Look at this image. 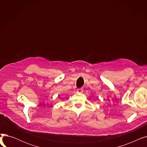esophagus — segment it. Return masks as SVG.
I'll return each instance as SVG.
<instances>
[{"label":"esophagus","mask_w":147,"mask_h":147,"mask_svg":"<svg viewBox=\"0 0 147 147\" xmlns=\"http://www.w3.org/2000/svg\"><path fill=\"white\" fill-rule=\"evenodd\" d=\"M83 91L82 89H77V93H82Z\"/></svg>","instance_id":"1"}]
</instances>
